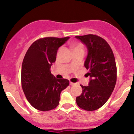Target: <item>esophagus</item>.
<instances>
[{
    "instance_id": "34e87169",
    "label": "esophagus",
    "mask_w": 134,
    "mask_h": 134,
    "mask_svg": "<svg viewBox=\"0 0 134 134\" xmlns=\"http://www.w3.org/2000/svg\"><path fill=\"white\" fill-rule=\"evenodd\" d=\"M70 85H71V86H74V85H76V83H74V82H70Z\"/></svg>"
}]
</instances>
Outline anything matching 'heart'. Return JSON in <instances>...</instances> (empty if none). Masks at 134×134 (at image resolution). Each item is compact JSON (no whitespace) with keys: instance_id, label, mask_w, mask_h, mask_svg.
I'll list each match as a JSON object with an SVG mask.
<instances>
[{"instance_id":"b5f03b06","label":"heart","mask_w":134,"mask_h":134,"mask_svg":"<svg viewBox=\"0 0 134 134\" xmlns=\"http://www.w3.org/2000/svg\"><path fill=\"white\" fill-rule=\"evenodd\" d=\"M72 47H73L74 51L77 52V51H84V47L82 43H76L72 44Z\"/></svg>"}]
</instances>
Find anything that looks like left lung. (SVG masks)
I'll use <instances>...</instances> for the list:
<instances>
[{
	"mask_svg": "<svg viewBox=\"0 0 134 134\" xmlns=\"http://www.w3.org/2000/svg\"><path fill=\"white\" fill-rule=\"evenodd\" d=\"M86 45L88 54L84 63L88 86L81 85L82 93L76 98L78 107L86 111L98 110L105 104L114 90L117 78L116 65L113 51L105 40L96 35L76 36Z\"/></svg>",
	"mask_w": 134,
	"mask_h": 134,
	"instance_id": "obj_1",
	"label": "left lung"
}]
</instances>
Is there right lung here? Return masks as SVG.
Segmentation results:
<instances>
[{
	"label": "right lung",
	"mask_w": 134,
	"mask_h": 134,
	"mask_svg": "<svg viewBox=\"0 0 134 134\" xmlns=\"http://www.w3.org/2000/svg\"><path fill=\"white\" fill-rule=\"evenodd\" d=\"M69 38H40L32 43L23 59V92L31 105L40 111H50L57 107L61 92L69 85V80L57 79L50 71L52 63L56 60L58 48Z\"/></svg>",
	"instance_id": "right-lung-1"
}]
</instances>
